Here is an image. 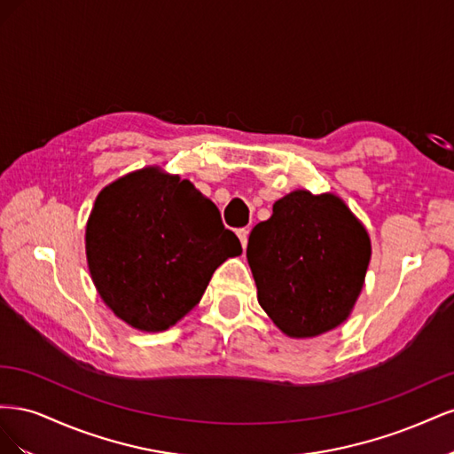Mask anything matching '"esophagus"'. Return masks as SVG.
<instances>
[{
  "mask_svg": "<svg viewBox=\"0 0 454 454\" xmlns=\"http://www.w3.org/2000/svg\"><path fill=\"white\" fill-rule=\"evenodd\" d=\"M237 235H239V239H240L242 248H246V244H248V235H250V231L244 227V229H239V231H237Z\"/></svg>",
  "mask_w": 454,
  "mask_h": 454,
  "instance_id": "1",
  "label": "esophagus"
}]
</instances>
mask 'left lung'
I'll use <instances>...</instances> for the list:
<instances>
[{"mask_svg": "<svg viewBox=\"0 0 454 454\" xmlns=\"http://www.w3.org/2000/svg\"><path fill=\"white\" fill-rule=\"evenodd\" d=\"M259 305L290 337H316L347 320L365 280V229L335 195L294 191L248 239Z\"/></svg>", "mask_w": 454, "mask_h": 454, "instance_id": "1", "label": "left lung"}]
</instances>
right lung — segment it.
<instances>
[{
	"label": "right lung",
	"instance_id": "1",
	"mask_svg": "<svg viewBox=\"0 0 454 454\" xmlns=\"http://www.w3.org/2000/svg\"><path fill=\"white\" fill-rule=\"evenodd\" d=\"M242 254L217 206L157 168L107 185L87 223V259L100 297L121 320L162 332L193 309L214 270Z\"/></svg>",
	"mask_w": 454,
	"mask_h": 454
}]
</instances>
